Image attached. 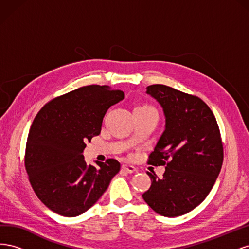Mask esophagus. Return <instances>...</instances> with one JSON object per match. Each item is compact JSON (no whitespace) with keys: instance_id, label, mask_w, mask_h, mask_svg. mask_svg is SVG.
<instances>
[{"instance_id":"34e87169","label":"esophagus","mask_w":249,"mask_h":249,"mask_svg":"<svg viewBox=\"0 0 249 249\" xmlns=\"http://www.w3.org/2000/svg\"><path fill=\"white\" fill-rule=\"evenodd\" d=\"M122 169H123V171H124L126 173H135L137 171V169L134 166H131V165H123Z\"/></svg>"}]
</instances>
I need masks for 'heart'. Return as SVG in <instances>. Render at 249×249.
<instances>
[{
  "label": "heart",
  "instance_id": "heart-1",
  "mask_svg": "<svg viewBox=\"0 0 249 249\" xmlns=\"http://www.w3.org/2000/svg\"><path fill=\"white\" fill-rule=\"evenodd\" d=\"M141 108H152L150 106H140Z\"/></svg>",
  "mask_w": 249,
  "mask_h": 249
}]
</instances>
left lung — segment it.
I'll return each mask as SVG.
<instances>
[{"mask_svg":"<svg viewBox=\"0 0 249 249\" xmlns=\"http://www.w3.org/2000/svg\"><path fill=\"white\" fill-rule=\"evenodd\" d=\"M161 105L165 130L148 157V164L165 165L163 178L152 180L143 199L156 213L177 217L190 212L207 197L219 175L223 146L216 118L199 97L166 85L146 87Z\"/></svg>","mask_w":249,"mask_h":249,"instance_id":"8db88e82","label":"left lung"}]
</instances>
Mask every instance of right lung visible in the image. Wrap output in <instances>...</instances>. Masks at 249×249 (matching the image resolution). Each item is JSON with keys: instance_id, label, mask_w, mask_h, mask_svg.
Here are the masks:
<instances>
[{"instance_id": "right-lung-1", "label": "right lung", "mask_w": 249, "mask_h": 249, "mask_svg": "<svg viewBox=\"0 0 249 249\" xmlns=\"http://www.w3.org/2000/svg\"><path fill=\"white\" fill-rule=\"evenodd\" d=\"M124 97L109 86H84L49 102L34 118L25 166L37 197L53 212L65 217L86 212L120 170L114 159L87 165L83 150L101 133L107 110Z\"/></svg>"}]
</instances>
